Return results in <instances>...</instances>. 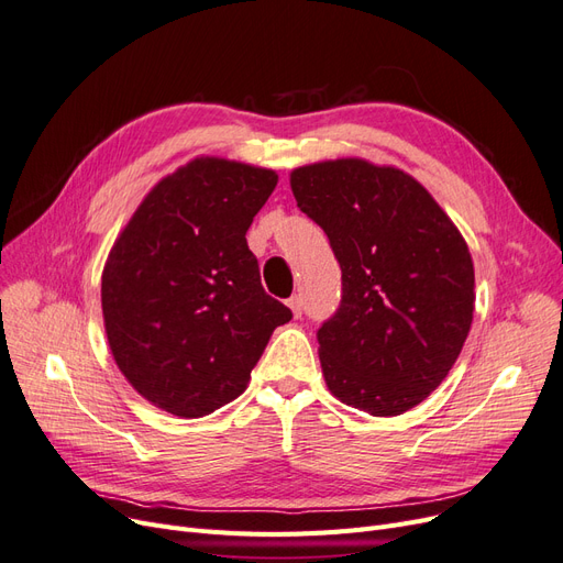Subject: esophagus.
Masks as SVG:
<instances>
[{
	"label": "esophagus",
	"instance_id": "1",
	"mask_svg": "<svg viewBox=\"0 0 563 563\" xmlns=\"http://www.w3.org/2000/svg\"><path fill=\"white\" fill-rule=\"evenodd\" d=\"M288 308H291L294 317H300V314H302V298H300V296L288 298Z\"/></svg>",
	"mask_w": 563,
	"mask_h": 563
}]
</instances>
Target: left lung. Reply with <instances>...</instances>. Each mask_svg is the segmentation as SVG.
<instances>
[{
    "mask_svg": "<svg viewBox=\"0 0 563 563\" xmlns=\"http://www.w3.org/2000/svg\"><path fill=\"white\" fill-rule=\"evenodd\" d=\"M302 213L343 269L338 312L319 329L331 395L371 416H401L453 368L472 327L474 265L434 197L397 166L360 157L291 172Z\"/></svg>",
    "mask_w": 563,
    "mask_h": 563,
    "instance_id": "obj_1",
    "label": "left lung"
}]
</instances>
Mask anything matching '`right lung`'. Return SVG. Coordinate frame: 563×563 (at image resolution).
I'll return each instance as SVG.
<instances>
[{
	"instance_id": "right-lung-1",
	"label": "right lung",
	"mask_w": 563,
	"mask_h": 563,
	"mask_svg": "<svg viewBox=\"0 0 563 563\" xmlns=\"http://www.w3.org/2000/svg\"><path fill=\"white\" fill-rule=\"evenodd\" d=\"M272 168L195 157L164 176L114 240L100 282L114 364L143 399L201 418L246 389L291 310L265 294L246 230Z\"/></svg>"
}]
</instances>
